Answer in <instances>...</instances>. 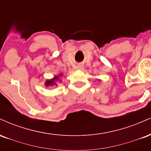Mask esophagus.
Masks as SVG:
<instances>
[{
	"instance_id": "1",
	"label": "esophagus",
	"mask_w": 151,
	"mask_h": 151,
	"mask_svg": "<svg viewBox=\"0 0 151 151\" xmlns=\"http://www.w3.org/2000/svg\"><path fill=\"white\" fill-rule=\"evenodd\" d=\"M82 68H83L82 66H79V67H78V69H79V70H81Z\"/></svg>"
}]
</instances>
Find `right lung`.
Segmentation results:
<instances>
[{
  "mask_svg": "<svg viewBox=\"0 0 151 151\" xmlns=\"http://www.w3.org/2000/svg\"><path fill=\"white\" fill-rule=\"evenodd\" d=\"M60 75H62V74H60ZM58 79H59V77H57V76H56V77L54 78L53 79H51V80H47V81L46 83H45V85L47 86L54 85V84H55V81H58Z\"/></svg>",
  "mask_w": 151,
  "mask_h": 151,
  "instance_id": "obj_1",
  "label": "right lung"
}]
</instances>
